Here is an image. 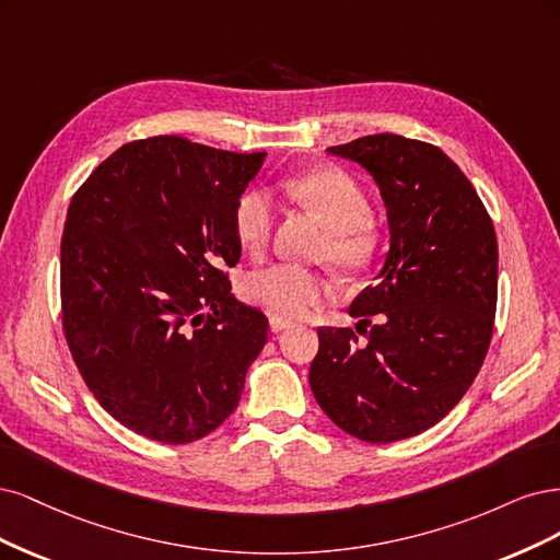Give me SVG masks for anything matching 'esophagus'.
I'll list each match as a JSON object with an SVG mask.
<instances>
[{"instance_id":"1","label":"esophagus","mask_w":560,"mask_h":560,"mask_svg":"<svg viewBox=\"0 0 560 560\" xmlns=\"http://www.w3.org/2000/svg\"><path fill=\"white\" fill-rule=\"evenodd\" d=\"M285 328H288V323H285V320H281V318H269V330H272L275 335L283 332Z\"/></svg>"}]
</instances>
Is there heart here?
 <instances>
[{"mask_svg": "<svg viewBox=\"0 0 560 560\" xmlns=\"http://www.w3.org/2000/svg\"><path fill=\"white\" fill-rule=\"evenodd\" d=\"M300 205L330 230L326 256L347 272L365 269L378 248V234L370 221V200L353 176L337 167L312 170L288 184ZM275 225L272 195L262 188L246 190L234 207V232L244 250L262 254ZM244 298L272 318L298 320L332 298V283L310 269L272 265L244 281Z\"/></svg>", "mask_w": 560, "mask_h": 560, "instance_id": "obj_1", "label": "heart"}]
</instances>
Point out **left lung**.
<instances>
[{
	"instance_id": "1",
	"label": "left lung",
	"mask_w": 560,
	"mask_h": 560,
	"mask_svg": "<svg viewBox=\"0 0 560 560\" xmlns=\"http://www.w3.org/2000/svg\"><path fill=\"white\" fill-rule=\"evenodd\" d=\"M328 151L374 178L390 244L374 285L349 306L365 341L320 328L310 386L349 435L398 442L444 419L483 363L498 302L495 230L467 176L432 143L384 132Z\"/></svg>"
}]
</instances>
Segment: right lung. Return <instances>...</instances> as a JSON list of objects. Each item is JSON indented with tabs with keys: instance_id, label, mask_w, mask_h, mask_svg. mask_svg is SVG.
Here are the masks:
<instances>
[{
	"instance_id": "obj_1",
	"label": "right lung",
	"mask_w": 560,
	"mask_h": 560,
	"mask_svg": "<svg viewBox=\"0 0 560 560\" xmlns=\"http://www.w3.org/2000/svg\"><path fill=\"white\" fill-rule=\"evenodd\" d=\"M265 155L139 139L71 197L65 337L85 386L137 435L188 444L240 405L269 323L230 293L223 269L240 262L234 207Z\"/></svg>"
}]
</instances>
